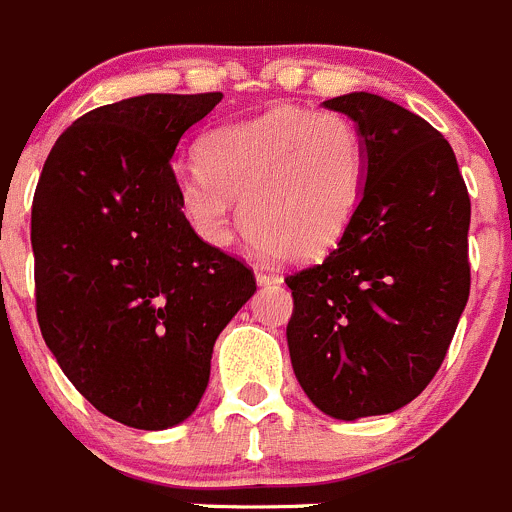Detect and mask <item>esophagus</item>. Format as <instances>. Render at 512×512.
Masks as SVG:
<instances>
[{
	"mask_svg": "<svg viewBox=\"0 0 512 512\" xmlns=\"http://www.w3.org/2000/svg\"><path fill=\"white\" fill-rule=\"evenodd\" d=\"M255 278H257V283L260 285H275V283H280V275L275 270H270V267H255Z\"/></svg>",
	"mask_w": 512,
	"mask_h": 512,
	"instance_id": "34e87169",
	"label": "esophagus"
}]
</instances>
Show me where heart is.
Masks as SVG:
<instances>
[{"instance_id":"obj_1","label":"heart","mask_w":512,"mask_h":512,"mask_svg":"<svg viewBox=\"0 0 512 512\" xmlns=\"http://www.w3.org/2000/svg\"><path fill=\"white\" fill-rule=\"evenodd\" d=\"M197 161L199 169L176 176L174 191L181 217L204 242L232 240V202H240V227L252 245L285 260H313L351 224L366 151L341 113L278 108L214 128Z\"/></svg>"}]
</instances>
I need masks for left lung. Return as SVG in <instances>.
I'll return each instance as SVG.
<instances>
[{"mask_svg":"<svg viewBox=\"0 0 512 512\" xmlns=\"http://www.w3.org/2000/svg\"><path fill=\"white\" fill-rule=\"evenodd\" d=\"M358 126L364 191L321 265L285 278L293 371L328 417L391 414L442 366L470 298V194L447 138L371 93L326 100Z\"/></svg>","mask_w":512,"mask_h":512,"instance_id":"left-lung-1","label":"left lung"}]
</instances>
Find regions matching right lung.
<instances>
[{"label":"right lung","mask_w":512,"mask_h":512,"mask_svg":"<svg viewBox=\"0 0 512 512\" xmlns=\"http://www.w3.org/2000/svg\"><path fill=\"white\" fill-rule=\"evenodd\" d=\"M222 93H148L62 131L32 199L37 323L62 374L133 429L184 422L255 272L181 217L171 156Z\"/></svg>","instance_id":"1"}]
</instances>
